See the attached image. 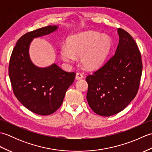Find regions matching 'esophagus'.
Masks as SVG:
<instances>
[{
    "label": "esophagus",
    "instance_id": "34e87169",
    "mask_svg": "<svg viewBox=\"0 0 152 152\" xmlns=\"http://www.w3.org/2000/svg\"><path fill=\"white\" fill-rule=\"evenodd\" d=\"M83 78V75L82 73L78 72L76 74V80H80V79H82Z\"/></svg>",
    "mask_w": 152,
    "mask_h": 152
}]
</instances>
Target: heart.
<instances>
[{
	"mask_svg": "<svg viewBox=\"0 0 152 152\" xmlns=\"http://www.w3.org/2000/svg\"><path fill=\"white\" fill-rule=\"evenodd\" d=\"M112 48L110 38L97 32L88 31L70 36L67 44L60 47V55L66 62H74L76 56L86 69H96L104 63Z\"/></svg>",
	"mask_w": 152,
	"mask_h": 152,
	"instance_id": "obj_1",
	"label": "heart"
}]
</instances>
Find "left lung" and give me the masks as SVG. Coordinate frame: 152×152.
Returning a JSON list of instances; mask_svg holds the SVG:
<instances>
[{
  "mask_svg": "<svg viewBox=\"0 0 152 152\" xmlns=\"http://www.w3.org/2000/svg\"><path fill=\"white\" fill-rule=\"evenodd\" d=\"M115 53L101 68L86 77L87 100L93 112L110 116L122 111L136 96L142 62L136 42L127 31L118 28Z\"/></svg>",
  "mask_w": 152,
  "mask_h": 152,
  "instance_id": "obj_1",
  "label": "left lung"
}]
</instances>
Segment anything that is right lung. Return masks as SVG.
<instances>
[{"label": "right lung", "instance_id": "1", "mask_svg": "<svg viewBox=\"0 0 152 152\" xmlns=\"http://www.w3.org/2000/svg\"><path fill=\"white\" fill-rule=\"evenodd\" d=\"M57 28L49 25L23 34L10 59L8 74L15 96L25 107L42 115L53 114L60 107L76 76L74 72H66L56 64L42 69L31 61L28 47L32 40Z\"/></svg>", "mask_w": 152, "mask_h": 152}]
</instances>
